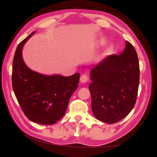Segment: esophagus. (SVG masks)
Wrapping results in <instances>:
<instances>
[{"mask_svg":"<svg viewBox=\"0 0 157 157\" xmlns=\"http://www.w3.org/2000/svg\"><path fill=\"white\" fill-rule=\"evenodd\" d=\"M88 81H89V76H88L86 74L81 75V77H80L81 83H86V82H87Z\"/></svg>","mask_w":157,"mask_h":157,"instance_id":"34e87169","label":"esophagus"}]
</instances>
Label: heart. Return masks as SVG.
<instances>
[{
	"mask_svg": "<svg viewBox=\"0 0 157 157\" xmlns=\"http://www.w3.org/2000/svg\"><path fill=\"white\" fill-rule=\"evenodd\" d=\"M101 44H104V40H101ZM109 50H110V49H109Z\"/></svg>",
	"mask_w": 157,
	"mask_h": 157,
	"instance_id": "1",
	"label": "heart"
}]
</instances>
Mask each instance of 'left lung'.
I'll use <instances>...</instances> for the list:
<instances>
[{"label":"left lung","mask_w":157,"mask_h":157,"mask_svg":"<svg viewBox=\"0 0 157 157\" xmlns=\"http://www.w3.org/2000/svg\"><path fill=\"white\" fill-rule=\"evenodd\" d=\"M94 115L101 121L113 124L125 118L136 104L139 84L136 51L128 41L120 55H110L90 72Z\"/></svg>","instance_id":"obj_1"}]
</instances>
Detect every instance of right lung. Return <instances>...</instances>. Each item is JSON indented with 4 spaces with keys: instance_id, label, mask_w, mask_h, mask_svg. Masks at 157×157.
I'll return each mask as SVG.
<instances>
[{
    "instance_id": "add662e5",
    "label": "right lung",
    "mask_w": 157,
    "mask_h": 157,
    "mask_svg": "<svg viewBox=\"0 0 157 157\" xmlns=\"http://www.w3.org/2000/svg\"><path fill=\"white\" fill-rule=\"evenodd\" d=\"M35 33L23 40L16 48L13 61V89L28 119L51 125L65 114L71 96L78 87L80 74L46 76L30 69L23 61L22 49Z\"/></svg>"
}]
</instances>
